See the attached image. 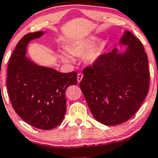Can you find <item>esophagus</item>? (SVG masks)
Returning a JSON list of instances; mask_svg holds the SVG:
<instances>
[{
  "label": "esophagus",
  "mask_w": 158,
  "mask_h": 158,
  "mask_svg": "<svg viewBox=\"0 0 158 158\" xmlns=\"http://www.w3.org/2000/svg\"><path fill=\"white\" fill-rule=\"evenodd\" d=\"M82 78H83V74L82 73H78V75H77V81H78V82H80V81H81V79H82Z\"/></svg>",
  "instance_id": "34e87169"
}]
</instances>
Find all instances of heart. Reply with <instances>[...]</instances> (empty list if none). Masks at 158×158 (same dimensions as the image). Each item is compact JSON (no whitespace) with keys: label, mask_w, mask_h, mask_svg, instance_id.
I'll list each match as a JSON object with an SVG mask.
<instances>
[{"label":"heart","mask_w":158,"mask_h":158,"mask_svg":"<svg viewBox=\"0 0 158 158\" xmlns=\"http://www.w3.org/2000/svg\"><path fill=\"white\" fill-rule=\"evenodd\" d=\"M97 38L89 36L72 42L67 47V50L70 54L74 56L83 55L85 53V60L89 64H95L99 60L104 51L105 44L103 42L96 44ZM60 57L65 62H73V59L69 53L65 52H60Z\"/></svg>","instance_id":"obj_1"}]
</instances>
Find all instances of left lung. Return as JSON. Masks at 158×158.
<instances>
[{
  "label": "left lung",
  "instance_id": "obj_1",
  "mask_svg": "<svg viewBox=\"0 0 158 158\" xmlns=\"http://www.w3.org/2000/svg\"><path fill=\"white\" fill-rule=\"evenodd\" d=\"M119 44L127 47L125 52L114 49L103 54L97 63L85 68L79 84L93 117L106 125L131 119L149 92L148 58L142 44L128 31Z\"/></svg>",
  "mask_w": 158,
  "mask_h": 158
}]
</instances>
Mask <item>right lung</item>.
Masks as SVG:
<instances>
[{"label": "right lung", "mask_w": 158, "mask_h": 158, "mask_svg": "<svg viewBox=\"0 0 158 158\" xmlns=\"http://www.w3.org/2000/svg\"><path fill=\"white\" fill-rule=\"evenodd\" d=\"M44 34L30 33L16 46L7 69L6 87L13 109L24 121L41 130H51L63 120L65 90L77 84V73H60L40 66L25 57L30 41Z\"/></svg>", "instance_id": "right-lung-1"}]
</instances>
